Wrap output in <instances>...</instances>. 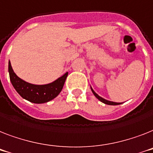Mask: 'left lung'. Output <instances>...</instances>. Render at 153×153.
Instances as JSON below:
<instances>
[{
  "instance_id": "left-lung-1",
  "label": "left lung",
  "mask_w": 153,
  "mask_h": 153,
  "mask_svg": "<svg viewBox=\"0 0 153 153\" xmlns=\"http://www.w3.org/2000/svg\"><path fill=\"white\" fill-rule=\"evenodd\" d=\"M91 91H92V93L94 94V96H96L98 100H100V101H101V102H103V103H105V104H107V105H119V104H121L120 102H112V101H109V100H105V99H103V98H102L101 96H100L99 95H98V94H96V92H95V91H94L93 89H92V88H91Z\"/></svg>"
}]
</instances>
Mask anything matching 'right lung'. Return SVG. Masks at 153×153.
<instances>
[{"mask_svg":"<svg viewBox=\"0 0 153 153\" xmlns=\"http://www.w3.org/2000/svg\"><path fill=\"white\" fill-rule=\"evenodd\" d=\"M8 73L11 83L22 98L34 103H44L57 97L62 91L68 73L47 84H33L22 80L14 73L10 61L8 62Z\"/></svg>","mask_w":153,"mask_h":153,"instance_id":"1","label":"right lung"}]
</instances>
